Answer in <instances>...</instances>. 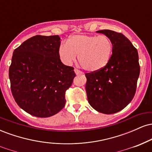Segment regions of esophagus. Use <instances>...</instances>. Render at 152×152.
I'll list each match as a JSON object with an SVG mask.
<instances>
[{"mask_svg": "<svg viewBox=\"0 0 152 152\" xmlns=\"http://www.w3.org/2000/svg\"><path fill=\"white\" fill-rule=\"evenodd\" d=\"M74 71H75V73H76V75H79V74H82V72L80 70H78V69H74Z\"/></svg>", "mask_w": 152, "mask_h": 152, "instance_id": "obj_1", "label": "esophagus"}]
</instances>
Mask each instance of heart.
<instances>
[{
	"instance_id": "b5f03b06",
	"label": "heart",
	"mask_w": 152,
	"mask_h": 152,
	"mask_svg": "<svg viewBox=\"0 0 152 152\" xmlns=\"http://www.w3.org/2000/svg\"><path fill=\"white\" fill-rule=\"evenodd\" d=\"M113 51L112 42L105 35H74L58 48L61 61L70 65L78 55V61L85 70L97 71L109 63Z\"/></svg>"
}]
</instances>
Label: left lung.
<instances>
[{"mask_svg": "<svg viewBox=\"0 0 152 152\" xmlns=\"http://www.w3.org/2000/svg\"><path fill=\"white\" fill-rule=\"evenodd\" d=\"M112 42L111 58L101 70L87 73L86 91L89 104L99 112L111 114L133 99L140 74L137 48L121 33L101 30Z\"/></svg>", "mask_w": 152, "mask_h": 152, "instance_id": "8db88e82", "label": "left lung"}]
</instances>
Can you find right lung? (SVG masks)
<instances>
[{
    "label": "right lung",
    "mask_w": 152,
    "mask_h": 152,
    "mask_svg": "<svg viewBox=\"0 0 152 152\" xmlns=\"http://www.w3.org/2000/svg\"><path fill=\"white\" fill-rule=\"evenodd\" d=\"M58 36H33L15 48L9 68L10 89L17 104L37 117H49L66 104V91L76 76L58 56Z\"/></svg>",
    "instance_id": "1"
}]
</instances>
